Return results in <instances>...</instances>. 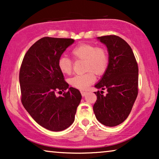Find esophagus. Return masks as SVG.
I'll return each mask as SVG.
<instances>
[{
	"mask_svg": "<svg viewBox=\"0 0 159 159\" xmlns=\"http://www.w3.org/2000/svg\"><path fill=\"white\" fill-rule=\"evenodd\" d=\"M80 93H81V94H82V96H84V95H85L87 94L86 91H82V90H81V91H80Z\"/></svg>",
	"mask_w": 159,
	"mask_h": 159,
	"instance_id": "34e87169",
	"label": "esophagus"
}]
</instances>
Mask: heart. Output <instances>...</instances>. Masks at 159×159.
Returning a JSON list of instances; mask_svg holds the SVG:
<instances>
[{
    "mask_svg": "<svg viewBox=\"0 0 159 159\" xmlns=\"http://www.w3.org/2000/svg\"><path fill=\"white\" fill-rule=\"evenodd\" d=\"M76 60L85 61V70L84 75H76L69 80L72 87L80 90L87 89L95 80V74L102 75L106 72L109 62L107 49L102 46H96L91 43H83L77 45L71 51ZM73 61L66 56H60L58 60V67L64 75H69L72 71Z\"/></svg>",
    "mask_w": 159,
    "mask_h": 159,
    "instance_id": "b5f03b06",
    "label": "heart"
}]
</instances>
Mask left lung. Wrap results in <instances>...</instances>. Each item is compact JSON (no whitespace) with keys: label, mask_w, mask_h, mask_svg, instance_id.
Wrapping results in <instances>:
<instances>
[{"label":"left lung","mask_w":159,"mask_h":159,"mask_svg":"<svg viewBox=\"0 0 159 159\" xmlns=\"http://www.w3.org/2000/svg\"><path fill=\"white\" fill-rule=\"evenodd\" d=\"M108 48L109 62L95 88L97 100L93 111L98 121L107 127L120 125L127 118L138 94V66L131 47L120 37H98Z\"/></svg>","instance_id":"8db88e82"}]
</instances>
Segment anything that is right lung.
Listing matches in <instances>:
<instances>
[{
	"label": "right lung",
	"instance_id": "right-lung-1",
	"mask_svg": "<svg viewBox=\"0 0 159 159\" xmlns=\"http://www.w3.org/2000/svg\"><path fill=\"white\" fill-rule=\"evenodd\" d=\"M74 41L40 39L26 53L19 71L21 103L38 125L51 131H62L72 125L82 98L77 89L66 91L69 84L58 67V58ZM62 92V96L56 95Z\"/></svg>",
	"mask_w": 159,
	"mask_h": 159
}]
</instances>
